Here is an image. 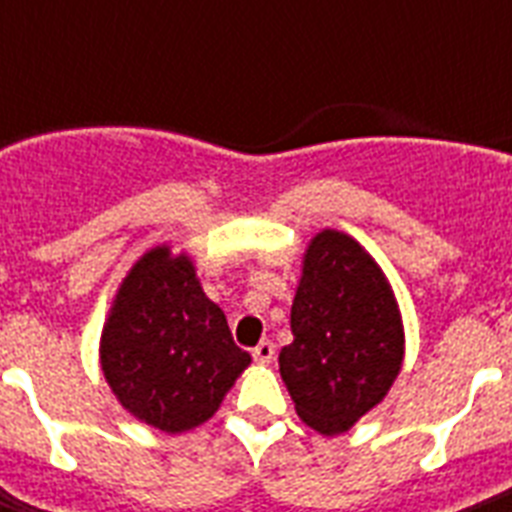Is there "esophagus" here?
I'll return each mask as SVG.
<instances>
[{
  "label": "esophagus",
  "mask_w": 512,
  "mask_h": 512,
  "mask_svg": "<svg viewBox=\"0 0 512 512\" xmlns=\"http://www.w3.org/2000/svg\"><path fill=\"white\" fill-rule=\"evenodd\" d=\"M252 358H255L257 364H271L273 358H276V345L271 340L257 342L255 350H252Z\"/></svg>",
  "instance_id": "esophagus-1"
}]
</instances>
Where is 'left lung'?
I'll list each match as a JSON object with an SVG mask.
<instances>
[{"instance_id": "8db88e82", "label": "left lung", "mask_w": 512, "mask_h": 512, "mask_svg": "<svg viewBox=\"0 0 512 512\" xmlns=\"http://www.w3.org/2000/svg\"><path fill=\"white\" fill-rule=\"evenodd\" d=\"M289 324L295 340L281 348L279 372L300 420L324 436L345 433L404 364V324L385 273L348 233H316Z\"/></svg>"}]
</instances>
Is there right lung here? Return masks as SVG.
<instances>
[{
    "instance_id": "add662e5",
    "label": "right lung",
    "mask_w": 512,
    "mask_h": 512,
    "mask_svg": "<svg viewBox=\"0 0 512 512\" xmlns=\"http://www.w3.org/2000/svg\"><path fill=\"white\" fill-rule=\"evenodd\" d=\"M249 361L191 257L162 244L132 265L100 335V369L132 417L164 433L193 430Z\"/></svg>"
}]
</instances>
